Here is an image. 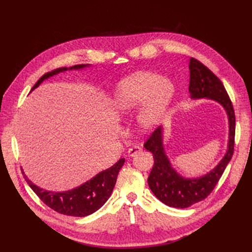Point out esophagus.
Here are the masks:
<instances>
[{"label":"esophagus","instance_id":"esophagus-1","mask_svg":"<svg viewBox=\"0 0 252 252\" xmlns=\"http://www.w3.org/2000/svg\"><path fill=\"white\" fill-rule=\"evenodd\" d=\"M141 151H142V148H141V147H139V146H133V147L128 149L127 155H128V157H133V156H135L136 154H140Z\"/></svg>","mask_w":252,"mask_h":252}]
</instances>
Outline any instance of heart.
Returning a JSON list of instances; mask_svg holds the SVG:
<instances>
[{"instance_id":"obj_1","label":"heart","mask_w":252,"mask_h":252,"mask_svg":"<svg viewBox=\"0 0 252 252\" xmlns=\"http://www.w3.org/2000/svg\"><path fill=\"white\" fill-rule=\"evenodd\" d=\"M177 86L172 80L150 70L135 71L122 79L112 94V109L119 118H126L141 108L136 126L142 132L155 129L172 106Z\"/></svg>"}]
</instances>
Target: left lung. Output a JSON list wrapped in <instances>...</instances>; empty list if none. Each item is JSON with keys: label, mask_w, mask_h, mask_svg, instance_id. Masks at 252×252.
Returning a JSON list of instances; mask_svg holds the SVG:
<instances>
[{"label": "left lung", "mask_w": 252, "mask_h": 252, "mask_svg": "<svg viewBox=\"0 0 252 252\" xmlns=\"http://www.w3.org/2000/svg\"><path fill=\"white\" fill-rule=\"evenodd\" d=\"M189 93L191 98H210L224 107L229 122V141L227 151L220 163L203 177L188 179L177 172L163 144V127H158L144 147L154 155L155 164L148 177L151 191L165 205L174 208H187L207 197L218 184L219 180L233 155L235 116L232 103L227 91L217 75L193 58L189 61Z\"/></svg>", "instance_id": "1"}]
</instances>
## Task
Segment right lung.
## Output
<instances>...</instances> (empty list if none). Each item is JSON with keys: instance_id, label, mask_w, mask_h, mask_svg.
<instances>
[{"instance_id": "1", "label": "right lung", "mask_w": 252, "mask_h": 252, "mask_svg": "<svg viewBox=\"0 0 252 252\" xmlns=\"http://www.w3.org/2000/svg\"><path fill=\"white\" fill-rule=\"evenodd\" d=\"M88 66L89 64H81L71 66L69 68L62 67L45 73L34 84V86L32 88V91L34 90L36 87H39L43 81L47 80L60 72L72 69H83V68ZM124 163L125 158H121L113 166H111L110 168L97 173L95 177L90 179L86 183H84L81 186L63 192L48 191V190L37 187L27 178L24 171H23V174H24V179L26 180L30 188L40 197L41 201H43L51 209L65 216L87 217L100 209L106 203V201L109 199L113 187L116 185L119 171L122 168V166L124 165Z\"/></svg>"}]
</instances>
